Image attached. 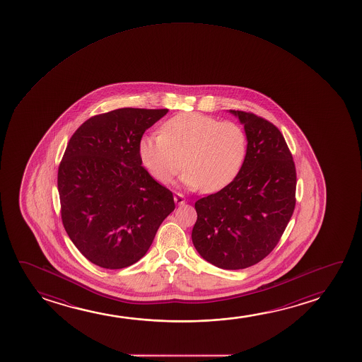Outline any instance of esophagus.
<instances>
[{
    "mask_svg": "<svg viewBox=\"0 0 362 362\" xmlns=\"http://www.w3.org/2000/svg\"><path fill=\"white\" fill-rule=\"evenodd\" d=\"M174 202H175V204H178V205H184L187 200L184 198L183 194L175 193L174 194Z\"/></svg>",
    "mask_w": 362,
    "mask_h": 362,
    "instance_id": "esophagus-1",
    "label": "esophagus"
}]
</instances>
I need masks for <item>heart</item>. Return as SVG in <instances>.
I'll use <instances>...</instances> for the list:
<instances>
[{
  "label": "heart",
  "instance_id": "obj_1",
  "mask_svg": "<svg viewBox=\"0 0 362 362\" xmlns=\"http://www.w3.org/2000/svg\"><path fill=\"white\" fill-rule=\"evenodd\" d=\"M247 153L245 129L233 121L187 112L160 124L158 134L139 142L141 162L153 178L167 183L184 167L180 182L187 188L214 193L231 183Z\"/></svg>",
  "mask_w": 362,
  "mask_h": 362
}]
</instances>
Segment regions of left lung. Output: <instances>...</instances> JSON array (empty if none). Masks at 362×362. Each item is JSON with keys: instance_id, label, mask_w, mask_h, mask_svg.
Masks as SVG:
<instances>
[{"instance_id": "1", "label": "left lung", "mask_w": 362, "mask_h": 362, "mask_svg": "<svg viewBox=\"0 0 362 362\" xmlns=\"http://www.w3.org/2000/svg\"><path fill=\"white\" fill-rule=\"evenodd\" d=\"M243 124L247 153L238 175L199 199L192 240L199 255L223 269H243L272 252L296 206L297 174L281 131L267 119L228 110Z\"/></svg>"}]
</instances>
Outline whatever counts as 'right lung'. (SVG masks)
I'll return each mask as SVG.
<instances>
[{"mask_svg": "<svg viewBox=\"0 0 362 362\" xmlns=\"http://www.w3.org/2000/svg\"><path fill=\"white\" fill-rule=\"evenodd\" d=\"M168 109L114 110L85 121L58 169L62 221L90 262L129 267L148 251L173 194L142 167L139 142Z\"/></svg>", "mask_w": 362, "mask_h": 362, "instance_id": "add662e5", "label": "right lung"}]
</instances>
